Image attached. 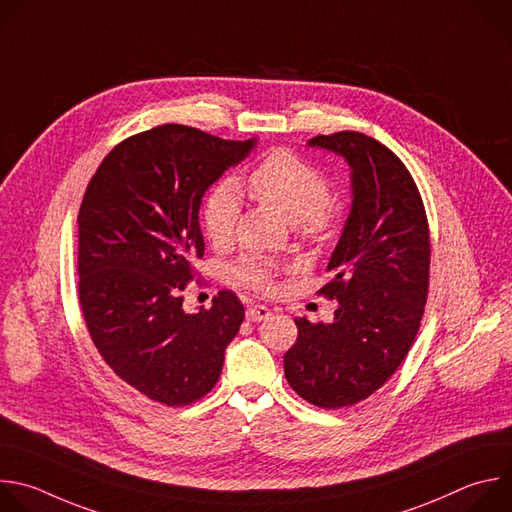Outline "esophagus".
<instances>
[{"instance_id": "esophagus-1", "label": "esophagus", "mask_w": 512, "mask_h": 512, "mask_svg": "<svg viewBox=\"0 0 512 512\" xmlns=\"http://www.w3.org/2000/svg\"><path fill=\"white\" fill-rule=\"evenodd\" d=\"M270 309H266V306H262V304H252V306H248V311H246V319L248 321H252V323H260V321H266V319H270Z\"/></svg>"}]
</instances>
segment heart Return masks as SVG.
<instances>
[{
  "mask_svg": "<svg viewBox=\"0 0 512 512\" xmlns=\"http://www.w3.org/2000/svg\"><path fill=\"white\" fill-rule=\"evenodd\" d=\"M248 191L266 206L276 210L286 222L294 224L306 238L321 240L333 228L335 208L329 197V179L313 163L288 149L268 153L248 175ZM240 216V201L232 183L216 185L201 210V226L214 244L232 238ZM232 274L238 282L270 292L278 266L260 256H242Z\"/></svg>",
  "mask_w": 512,
  "mask_h": 512,
  "instance_id": "b5f03b06",
  "label": "heart"
}]
</instances>
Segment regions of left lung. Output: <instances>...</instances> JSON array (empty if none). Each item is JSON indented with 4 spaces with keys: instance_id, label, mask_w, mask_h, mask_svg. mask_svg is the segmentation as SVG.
Segmentation results:
<instances>
[{
    "instance_id": "1",
    "label": "left lung",
    "mask_w": 512,
    "mask_h": 512,
    "mask_svg": "<svg viewBox=\"0 0 512 512\" xmlns=\"http://www.w3.org/2000/svg\"><path fill=\"white\" fill-rule=\"evenodd\" d=\"M309 145L345 157L353 206L329 260L335 276L317 292L339 300L335 319H294L284 375L302 399L339 410L375 393L412 349L428 300L430 228L418 185L391 149L357 131Z\"/></svg>"
}]
</instances>
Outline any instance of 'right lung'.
Listing matches in <instances>:
<instances>
[{
    "mask_svg": "<svg viewBox=\"0 0 512 512\" xmlns=\"http://www.w3.org/2000/svg\"><path fill=\"white\" fill-rule=\"evenodd\" d=\"M256 139L226 141L161 125L121 141L92 175L78 212V300L90 339L133 389L169 407L208 395L244 321L220 290L187 315L183 290L203 256L199 206Z\"/></svg>",
    "mask_w": 512,
    "mask_h": 512,
    "instance_id": "right-lung-1",
    "label": "right lung"
}]
</instances>
